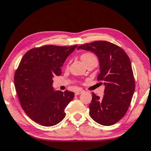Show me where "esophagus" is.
Returning a JSON list of instances; mask_svg holds the SVG:
<instances>
[{
	"label": "esophagus",
	"instance_id": "obj_1",
	"mask_svg": "<svg viewBox=\"0 0 151 151\" xmlns=\"http://www.w3.org/2000/svg\"><path fill=\"white\" fill-rule=\"evenodd\" d=\"M84 91H83V90H78V91H75V95H79V94H81L82 93H83Z\"/></svg>",
	"mask_w": 151,
	"mask_h": 151
}]
</instances>
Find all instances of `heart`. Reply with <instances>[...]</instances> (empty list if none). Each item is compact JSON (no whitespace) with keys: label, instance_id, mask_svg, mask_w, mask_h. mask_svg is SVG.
I'll return each mask as SVG.
<instances>
[{"label":"heart","instance_id":"heart-1","mask_svg":"<svg viewBox=\"0 0 151 151\" xmlns=\"http://www.w3.org/2000/svg\"><path fill=\"white\" fill-rule=\"evenodd\" d=\"M94 58H96V57L95 56L94 54H93V53H84L81 56V59L82 61L83 62V63H85L86 62L91 60V59Z\"/></svg>","mask_w":151,"mask_h":151}]
</instances>
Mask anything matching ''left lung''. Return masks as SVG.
I'll list each match as a JSON object with an SVG mask.
<instances>
[{
	"instance_id": "left-lung-1",
	"label": "left lung",
	"mask_w": 151,
	"mask_h": 151,
	"mask_svg": "<svg viewBox=\"0 0 151 151\" xmlns=\"http://www.w3.org/2000/svg\"><path fill=\"white\" fill-rule=\"evenodd\" d=\"M92 51L98 56V81L105 86L102 98L92 93L90 116L100 125L109 126L119 121L128 110L135 89L130 60L123 49L107 41H95L77 49Z\"/></svg>"
}]
</instances>
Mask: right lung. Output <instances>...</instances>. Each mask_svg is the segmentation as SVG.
I'll list each match as a JSON object with an SVG mask.
<instances>
[{"instance_id": "obj_1", "label": "right lung", "mask_w": 151, "mask_h": 151, "mask_svg": "<svg viewBox=\"0 0 151 151\" xmlns=\"http://www.w3.org/2000/svg\"><path fill=\"white\" fill-rule=\"evenodd\" d=\"M77 45H44L28 51L14 74V86L21 106L27 115L43 126H53L65 116V109L74 97L71 91H54L53 77Z\"/></svg>"}]
</instances>
